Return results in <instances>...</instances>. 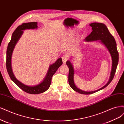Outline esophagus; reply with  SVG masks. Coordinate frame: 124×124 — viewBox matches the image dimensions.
<instances>
[{
    "label": "esophagus",
    "mask_w": 124,
    "mask_h": 124,
    "mask_svg": "<svg viewBox=\"0 0 124 124\" xmlns=\"http://www.w3.org/2000/svg\"><path fill=\"white\" fill-rule=\"evenodd\" d=\"M62 62L63 63H65L68 60V58L66 56H62Z\"/></svg>",
    "instance_id": "obj_1"
}]
</instances>
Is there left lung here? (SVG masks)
Returning a JSON list of instances; mask_svg holds the SVG:
<instances>
[{
	"label": "left lung",
	"mask_w": 124,
	"mask_h": 124,
	"mask_svg": "<svg viewBox=\"0 0 124 124\" xmlns=\"http://www.w3.org/2000/svg\"><path fill=\"white\" fill-rule=\"evenodd\" d=\"M89 25L90 26L92 27V31L87 37L85 38V40L86 41L100 40L101 43L104 44L109 51L111 55L112 59V67L111 72L110 79L107 84L105 85L104 87L99 90H97L96 91L87 92L81 90L75 86L73 80L74 69L71 62L70 61H67L66 62V64L69 68L68 82H69L70 86L76 92L83 94H90L99 91L107 86L111 82L114 78L118 62V52L116 48V41L115 40L114 37L109 32L106 25L104 23H93Z\"/></svg>",
	"instance_id": "8db88e82"
}]
</instances>
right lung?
<instances>
[{"label": "right lung", "instance_id": "1", "mask_svg": "<svg viewBox=\"0 0 124 124\" xmlns=\"http://www.w3.org/2000/svg\"><path fill=\"white\" fill-rule=\"evenodd\" d=\"M37 22H31L27 23H23L16 29L12 35V38L8 46L7 50V59L6 67L8 73L11 79L13 82L18 86L21 90L24 92L32 94H37L43 93L49 88L51 83V79L53 75L57 70L58 68L62 63V59L59 58L52 65H50L48 72L45 79L40 84L35 86H28L20 82L16 78L13 73L11 68V57L13 51L18 40L23 34V31L25 29H34L37 28Z\"/></svg>", "mask_w": 124, "mask_h": 124}]
</instances>
